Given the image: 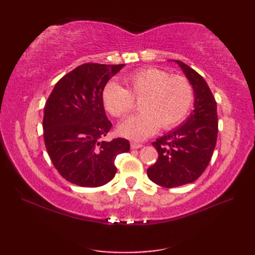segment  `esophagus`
Here are the masks:
<instances>
[{"instance_id": "obj_1", "label": "esophagus", "mask_w": 255, "mask_h": 255, "mask_svg": "<svg viewBox=\"0 0 255 255\" xmlns=\"http://www.w3.org/2000/svg\"><path fill=\"white\" fill-rule=\"evenodd\" d=\"M130 147H131V149H139V148L142 147V144L138 143V142H131Z\"/></svg>"}]
</instances>
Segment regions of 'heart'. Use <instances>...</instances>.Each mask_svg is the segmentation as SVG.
<instances>
[{
	"instance_id": "obj_1",
	"label": "heart",
	"mask_w": 255,
	"mask_h": 255,
	"mask_svg": "<svg viewBox=\"0 0 255 255\" xmlns=\"http://www.w3.org/2000/svg\"><path fill=\"white\" fill-rule=\"evenodd\" d=\"M126 90L117 82H108L102 92L105 110L114 117H123L132 110L133 100L140 101L141 113L127 118L117 128L123 137L143 140L159 127L170 129L186 117L194 101L191 82L184 77L156 68L142 69L126 78Z\"/></svg>"
}]
</instances>
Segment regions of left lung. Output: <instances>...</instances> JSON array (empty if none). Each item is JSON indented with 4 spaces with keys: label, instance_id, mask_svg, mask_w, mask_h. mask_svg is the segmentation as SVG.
<instances>
[{
    "label": "left lung",
    "instance_id": "obj_1",
    "mask_svg": "<svg viewBox=\"0 0 255 255\" xmlns=\"http://www.w3.org/2000/svg\"><path fill=\"white\" fill-rule=\"evenodd\" d=\"M178 64L194 90V110L180 126L152 143L158 161L147 174L162 187L193 183L209 164L218 133L217 103L202 75L182 61Z\"/></svg>",
    "mask_w": 255,
    "mask_h": 255
}]
</instances>
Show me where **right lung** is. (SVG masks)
Returning a JSON list of instances; mask_svg holds the SVG:
<instances>
[{
    "label": "right lung",
    "mask_w": 255,
    "mask_h": 255,
    "mask_svg": "<svg viewBox=\"0 0 255 255\" xmlns=\"http://www.w3.org/2000/svg\"><path fill=\"white\" fill-rule=\"evenodd\" d=\"M124 66H79L58 81L46 102L42 119L46 149L60 175L75 185H105L117 172L116 156L130 150L126 139L103 140L112 123L102 92Z\"/></svg>",
    "instance_id": "1"
}]
</instances>
